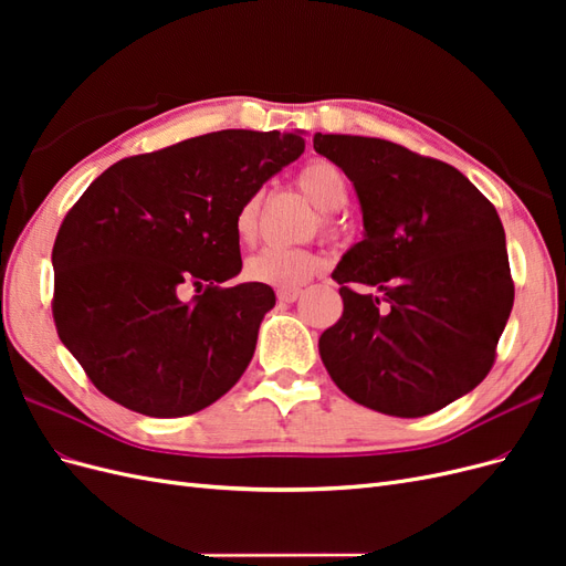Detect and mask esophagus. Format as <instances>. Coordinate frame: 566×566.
<instances>
[{
    "label": "esophagus",
    "mask_w": 566,
    "mask_h": 566,
    "mask_svg": "<svg viewBox=\"0 0 566 566\" xmlns=\"http://www.w3.org/2000/svg\"><path fill=\"white\" fill-rule=\"evenodd\" d=\"M279 302H285V304H293L300 295H302V290L300 287H281L279 290Z\"/></svg>",
    "instance_id": "1"
}]
</instances>
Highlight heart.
I'll list each match as a JSON object with an SVG mask.
<instances>
[{
	"label": "heart",
	"instance_id": "heart-1",
	"mask_svg": "<svg viewBox=\"0 0 566 566\" xmlns=\"http://www.w3.org/2000/svg\"><path fill=\"white\" fill-rule=\"evenodd\" d=\"M297 186L321 212L339 210L349 196L345 172L331 160L306 163L297 175ZM260 205L262 196L254 193L235 212V233L245 243L252 241L256 224H260ZM318 269L321 260L312 250L269 245L250 256L245 273L254 283H266L273 287H297L304 281H310Z\"/></svg>",
	"mask_w": 566,
	"mask_h": 566
}]
</instances>
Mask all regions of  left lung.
<instances>
[{
	"mask_svg": "<svg viewBox=\"0 0 566 566\" xmlns=\"http://www.w3.org/2000/svg\"><path fill=\"white\" fill-rule=\"evenodd\" d=\"M364 214L333 279L345 312L318 339L333 382L385 416L420 418L486 378L515 302L505 231L455 167L385 139L314 134Z\"/></svg>",
	"mask_w": 566,
	"mask_h": 566,
	"instance_id": "8db88e82",
	"label": "left lung"
}]
</instances>
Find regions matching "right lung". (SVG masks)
<instances>
[{
	"mask_svg": "<svg viewBox=\"0 0 566 566\" xmlns=\"http://www.w3.org/2000/svg\"><path fill=\"white\" fill-rule=\"evenodd\" d=\"M304 153L300 134L221 129L115 163L59 229V337L108 399L150 418L208 408L241 380L276 295L243 269L235 212ZM200 296L181 303L178 287Z\"/></svg>",
	"mask_w": 566,
	"mask_h": 566,
	"instance_id": "obj_1",
	"label": "right lung"
}]
</instances>
